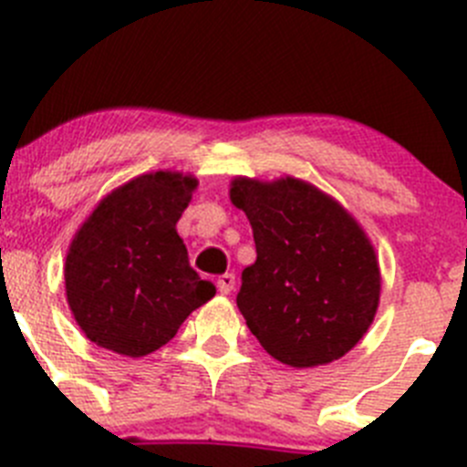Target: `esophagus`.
I'll list each match as a JSON object with an SVG mask.
<instances>
[{
    "instance_id": "obj_1",
    "label": "esophagus",
    "mask_w": 467,
    "mask_h": 467,
    "mask_svg": "<svg viewBox=\"0 0 467 467\" xmlns=\"http://www.w3.org/2000/svg\"><path fill=\"white\" fill-rule=\"evenodd\" d=\"M216 285H219L221 295H230L234 287V274H223V276H219Z\"/></svg>"
}]
</instances>
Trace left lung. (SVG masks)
<instances>
[{
	"mask_svg": "<svg viewBox=\"0 0 467 467\" xmlns=\"http://www.w3.org/2000/svg\"><path fill=\"white\" fill-rule=\"evenodd\" d=\"M230 200L246 213L258 254L237 295L251 334L293 368L341 359L380 304L371 239L338 200L297 177H234Z\"/></svg>",
	"mask_w": 467,
	"mask_h": 467,
	"instance_id": "obj_1",
	"label": "left lung"
}]
</instances>
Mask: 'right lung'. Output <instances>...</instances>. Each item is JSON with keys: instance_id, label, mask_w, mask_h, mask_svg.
Returning <instances> with one entry per match:
<instances>
[{"instance_id": "obj_1", "label": "right lung", "mask_w": 467, "mask_h": 467, "mask_svg": "<svg viewBox=\"0 0 467 467\" xmlns=\"http://www.w3.org/2000/svg\"><path fill=\"white\" fill-rule=\"evenodd\" d=\"M195 189L193 174H140L110 191L78 228L64 283L68 308L91 343L145 357L216 295L189 265L177 234Z\"/></svg>"}]
</instances>
